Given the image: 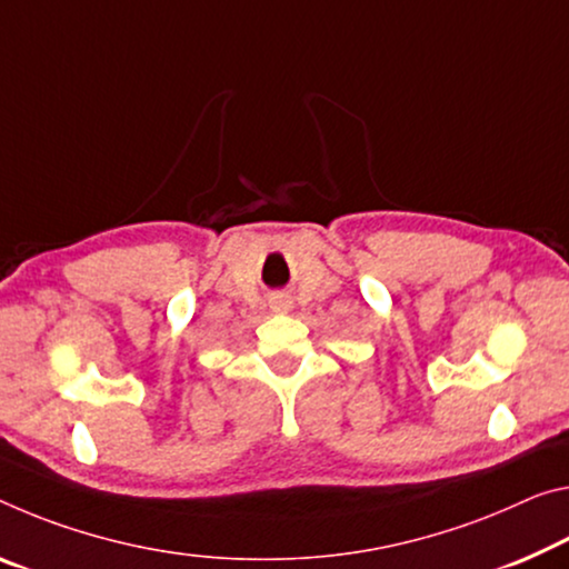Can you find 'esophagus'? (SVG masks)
<instances>
[{
  "mask_svg": "<svg viewBox=\"0 0 569 569\" xmlns=\"http://www.w3.org/2000/svg\"><path fill=\"white\" fill-rule=\"evenodd\" d=\"M288 309H291V299H286V296H276V299H273V311L286 313Z\"/></svg>",
  "mask_w": 569,
  "mask_h": 569,
  "instance_id": "1",
  "label": "esophagus"
}]
</instances>
